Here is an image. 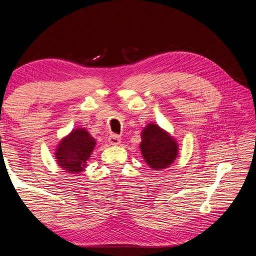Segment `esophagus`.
Masks as SVG:
<instances>
[{
	"label": "esophagus",
	"instance_id": "obj_1",
	"mask_svg": "<svg viewBox=\"0 0 256 256\" xmlns=\"http://www.w3.org/2000/svg\"><path fill=\"white\" fill-rule=\"evenodd\" d=\"M108 141H109L111 145H118L122 140L118 134H111L109 138H108Z\"/></svg>",
	"mask_w": 256,
	"mask_h": 256
}]
</instances>
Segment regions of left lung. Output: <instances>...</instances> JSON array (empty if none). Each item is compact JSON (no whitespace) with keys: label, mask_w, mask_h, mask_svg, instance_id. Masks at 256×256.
<instances>
[{"label":"left lung","mask_w":256,"mask_h":256,"mask_svg":"<svg viewBox=\"0 0 256 256\" xmlns=\"http://www.w3.org/2000/svg\"><path fill=\"white\" fill-rule=\"evenodd\" d=\"M141 138V152L150 168L164 170L173 164L178 154V145L164 129L150 122L143 129Z\"/></svg>","instance_id":"obj_1"}]
</instances>
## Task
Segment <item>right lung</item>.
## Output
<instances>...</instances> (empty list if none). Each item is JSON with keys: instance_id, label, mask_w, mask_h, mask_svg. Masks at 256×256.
<instances>
[{"instance_id": "add662e5", "label": "right lung", "mask_w": 256, "mask_h": 256, "mask_svg": "<svg viewBox=\"0 0 256 256\" xmlns=\"http://www.w3.org/2000/svg\"><path fill=\"white\" fill-rule=\"evenodd\" d=\"M96 145L86 129L76 128L60 142L56 150V158L60 166L69 173H79L86 166L92 152Z\"/></svg>"}]
</instances>
